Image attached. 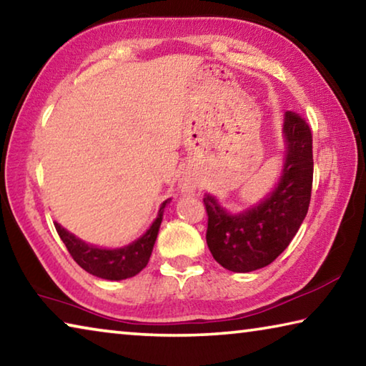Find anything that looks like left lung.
<instances>
[{
    "label": "left lung",
    "mask_w": 366,
    "mask_h": 366,
    "mask_svg": "<svg viewBox=\"0 0 366 366\" xmlns=\"http://www.w3.org/2000/svg\"><path fill=\"white\" fill-rule=\"evenodd\" d=\"M286 159L281 181L258 207L229 214L212 195L203 198L208 214L207 244L222 268L249 272L264 268L287 249L305 219L313 184V139L305 117L284 116Z\"/></svg>",
    "instance_id": "obj_1"
}]
</instances>
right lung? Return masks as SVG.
I'll return each mask as SVG.
<instances>
[{"mask_svg": "<svg viewBox=\"0 0 366 366\" xmlns=\"http://www.w3.org/2000/svg\"><path fill=\"white\" fill-rule=\"evenodd\" d=\"M168 202L169 200L163 202L158 218L153 221L150 229L140 239L135 240L131 245L122 247V249H98V247L82 242L76 235L67 232L64 227H61L58 222H54V227H56L67 252L71 253L74 262L80 268H84L86 272L97 277H102V280H127V277L139 274L147 266L148 259H150L154 240H157L159 231V224L163 221V209Z\"/></svg>", "mask_w": 366, "mask_h": 366, "instance_id": "add662e5", "label": "right lung"}]
</instances>
